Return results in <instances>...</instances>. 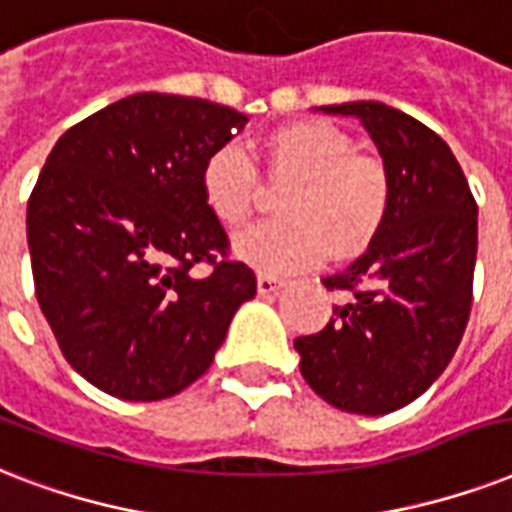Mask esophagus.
Returning <instances> with one entry per match:
<instances>
[{
	"instance_id": "obj_1",
	"label": "esophagus",
	"mask_w": 512,
	"mask_h": 512,
	"mask_svg": "<svg viewBox=\"0 0 512 512\" xmlns=\"http://www.w3.org/2000/svg\"><path fill=\"white\" fill-rule=\"evenodd\" d=\"M283 285H285L283 277L259 275V293H264V296H267V293H277L280 288H283Z\"/></svg>"
}]
</instances>
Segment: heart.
<instances>
[{
  "label": "heart",
  "mask_w": 512,
  "mask_h": 512,
  "mask_svg": "<svg viewBox=\"0 0 512 512\" xmlns=\"http://www.w3.org/2000/svg\"><path fill=\"white\" fill-rule=\"evenodd\" d=\"M261 162L275 184L293 181L280 197L283 219L264 221L237 237V253L269 275L318 267L336 253L368 245L384 227L392 202L390 170L358 154L352 138L328 122H296L261 144ZM202 200L229 229L251 219L264 181L240 144L213 149L200 173Z\"/></svg>",
  "instance_id": "1"
}]
</instances>
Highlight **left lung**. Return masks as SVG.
<instances>
[{
    "instance_id": "obj_1",
    "label": "left lung",
    "mask_w": 512,
    "mask_h": 512,
    "mask_svg": "<svg viewBox=\"0 0 512 512\" xmlns=\"http://www.w3.org/2000/svg\"><path fill=\"white\" fill-rule=\"evenodd\" d=\"M320 109L358 117L390 170L392 202L368 251L323 280L344 304L293 347L301 376L326 403L379 417L419 398L462 342L478 205L446 141L419 120L376 101Z\"/></svg>"
}]
</instances>
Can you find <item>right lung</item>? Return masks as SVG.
I'll return each instance as SVG.
<instances>
[{
    "label": "right lung",
    "instance_id": "obj_1",
    "mask_svg": "<svg viewBox=\"0 0 512 512\" xmlns=\"http://www.w3.org/2000/svg\"><path fill=\"white\" fill-rule=\"evenodd\" d=\"M245 114L138 93L58 138L31 189L34 291L69 366L122 400L200 379L256 275L202 200L205 157ZM208 263L194 278L188 269Z\"/></svg>",
    "mask_w": 512,
    "mask_h": 512
}]
</instances>
